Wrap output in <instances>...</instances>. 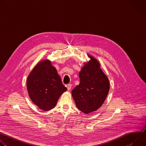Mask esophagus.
<instances>
[{
    "label": "esophagus",
    "mask_w": 146,
    "mask_h": 146,
    "mask_svg": "<svg viewBox=\"0 0 146 146\" xmlns=\"http://www.w3.org/2000/svg\"><path fill=\"white\" fill-rule=\"evenodd\" d=\"M72 84H68V86H67V89H68V91H69V90H70V89L72 88Z\"/></svg>",
    "instance_id": "esophagus-1"
}]
</instances>
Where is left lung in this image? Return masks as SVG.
<instances>
[{"label":"left lung","mask_w":146,"mask_h":146,"mask_svg":"<svg viewBox=\"0 0 146 146\" xmlns=\"http://www.w3.org/2000/svg\"><path fill=\"white\" fill-rule=\"evenodd\" d=\"M79 73L80 84L72 91L77 108L88 114L101 107L110 89L108 77L100 68L99 62L92 56Z\"/></svg>","instance_id":"1"}]
</instances>
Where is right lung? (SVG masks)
<instances>
[{
    "instance_id": "right-lung-1",
    "label": "right lung",
    "mask_w": 146,
    "mask_h": 146,
    "mask_svg": "<svg viewBox=\"0 0 146 146\" xmlns=\"http://www.w3.org/2000/svg\"><path fill=\"white\" fill-rule=\"evenodd\" d=\"M27 86L32 102L44 111L54 108L59 96L67 90L48 60L41 61L35 67L28 77Z\"/></svg>"
}]
</instances>
